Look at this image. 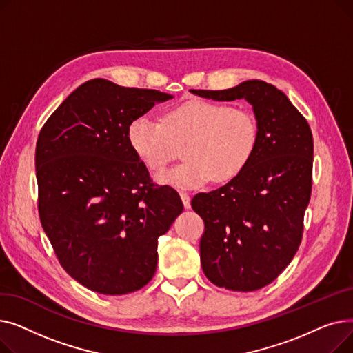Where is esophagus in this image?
I'll use <instances>...</instances> for the list:
<instances>
[{"label":"esophagus","instance_id":"obj_1","mask_svg":"<svg viewBox=\"0 0 353 353\" xmlns=\"http://www.w3.org/2000/svg\"><path fill=\"white\" fill-rule=\"evenodd\" d=\"M180 197H181V201H183V206L184 209H190V196L188 193L181 192L180 193Z\"/></svg>","mask_w":353,"mask_h":353}]
</instances>
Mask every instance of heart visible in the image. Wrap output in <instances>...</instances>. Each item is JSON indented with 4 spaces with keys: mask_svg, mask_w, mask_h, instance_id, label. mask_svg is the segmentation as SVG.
I'll return each mask as SVG.
<instances>
[{
    "mask_svg": "<svg viewBox=\"0 0 353 353\" xmlns=\"http://www.w3.org/2000/svg\"><path fill=\"white\" fill-rule=\"evenodd\" d=\"M127 140L148 170L159 172L183 145L181 164L156 176L161 184L196 189L214 180L236 179L250 163L259 141L252 113L226 103L193 99L164 114L163 123L148 114L127 127Z\"/></svg>",
    "mask_w": 353,
    "mask_h": 353,
    "instance_id": "1",
    "label": "heart"
}]
</instances>
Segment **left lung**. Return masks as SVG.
<instances>
[{
  "instance_id": "left-lung-1",
  "label": "left lung",
  "mask_w": 353,
  "mask_h": 353,
  "mask_svg": "<svg viewBox=\"0 0 353 353\" xmlns=\"http://www.w3.org/2000/svg\"><path fill=\"white\" fill-rule=\"evenodd\" d=\"M192 92L253 105L259 141L250 163L223 188L196 194L192 208L205 221L200 262L208 279L229 290H257L286 269L302 242L312 193L310 127L285 92L262 80Z\"/></svg>"
}]
</instances>
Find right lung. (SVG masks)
Masks as SVG:
<instances>
[{"instance_id": "1", "label": "right lung", "mask_w": 353, "mask_h": 353, "mask_svg": "<svg viewBox=\"0 0 353 353\" xmlns=\"http://www.w3.org/2000/svg\"><path fill=\"white\" fill-rule=\"evenodd\" d=\"M167 92L104 79L81 84L43 125L35 147L39 214L63 269L103 294L141 289L156 272L157 239L183 212L153 183L127 127Z\"/></svg>"}]
</instances>
